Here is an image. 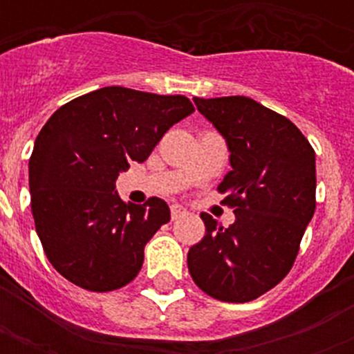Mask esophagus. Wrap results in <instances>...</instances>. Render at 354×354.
I'll return each instance as SVG.
<instances>
[{"label":"esophagus","instance_id":"esophagus-1","mask_svg":"<svg viewBox=\"0 0 354 354\" xmlns=\"http://www.w3.org/2000/svg\"><path fill=\"white\" fill-rule=\"evenodd\" d=\"M187 215V209L180 204H172L171 205V216L172 221H178V218H183V216Z\"/></svg>","mask_w":354,"mask_h":354}]
</instances>
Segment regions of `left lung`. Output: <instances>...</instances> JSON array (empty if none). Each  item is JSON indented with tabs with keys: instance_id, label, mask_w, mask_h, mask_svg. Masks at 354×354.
I'll use <instances>...</instances> for the list:
<instances>
[{
	"instance_id": "left-lung-1",
	"label": "left lung",
	"mask_w": 354,
	"mask_h": 354,
	"mask_svg": "<svg viewBox=\"0 0 354 354\" xmlns=\"http://www.w3.org/2000/svg\"><path fill=\"white\" fill-rule=\"evenodd\" d=\"M224 136L232 171L216 187L235 222L202 213L204 239L187 253L200 290L227 303L257 299L285 279L316 209V158L285 115L250 97L193 99Z\"/></svg>"
}]
</instances>
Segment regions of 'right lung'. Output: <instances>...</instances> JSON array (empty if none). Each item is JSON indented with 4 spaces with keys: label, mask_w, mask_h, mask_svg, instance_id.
Returning <instances> with one entry per match:
<instances>
[{
    "label": "right lung",
    "mask_w": 354,
    "mask_h": 354,
    "mask_svg": "<svg viewBox=\"0 0 354 354\" xmlns=\"http://www.w3.org/2000/svg\"><path fill=\"white\" fill-rule=\"evenodd\" d=\"M193 112L183 95L108 86L66 102L44 124L29 160L30 211L62 277L84 290L110 292L139 274L145 244L171 211L156 196L143 205L122 202L115 180Z\"/></svg>",
    "instance_id": "1"
}]
</instances>
